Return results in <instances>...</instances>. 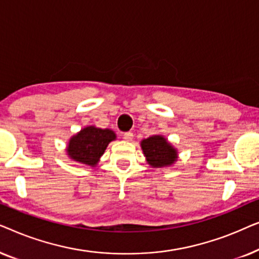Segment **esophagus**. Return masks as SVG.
Masks as SVG:
<instances>
[{
  "instance_id": "esophagus-1",
  "label": "esophagus",
  "mask_w": 259,
  "mask_h": 259,
  "mask_svg": "<svg viewBox=\"0 0 259 259\" xmlns=\"http://www.w3.org/2000/svg\"><path fill=\"white\" fill-rule=\"evenodd\" d=\"M122 138L125 139L126 141H132L133 139V133L132 132H125L122 134Z\"/></svg>"
}]
</instances>
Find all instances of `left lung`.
Segmentation results:
<instances>
[{"mask_svg":"<svg viewBox=\"0 0 259 259\" xmlns=\"http://www.w3.org/2000/svg\"><path fill=\"white\" fill-rule=\"evenodd\" d=\"M141 148L148 164L153 167H165L177 160V151L161 136H153L143 140Z\"/></svg>","mask_w":259,"mask_h":259,"instance_id":"1","label":"left lung"}]
</instances>
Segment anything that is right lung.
Listing matches in <instances>:
<instances>
[{
    "mask_svg": "<svg viewBox=\"0 0 259 259\" xmlns=\"http://www.w3.org/2000/svg\"><path fill=\"white\" fill-rule=\"evenodd\" d=\"M114 139L115 134L111 130L86 127L69 140L67 153L73 160L94 166L98 164L99 158L104 154L108 144Z\"/></svg>",
    "mask_w": 259,
    "mask_h": 259,
    "instance_id": "add662e5",
    "label": "right lung"
}]
</instances>
